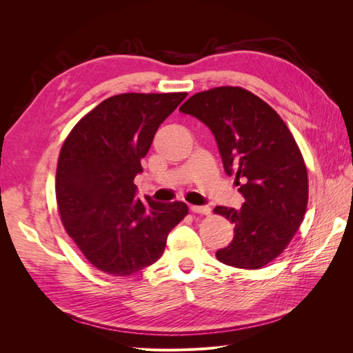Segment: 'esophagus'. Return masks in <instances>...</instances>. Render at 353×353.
<instances>
[{"mask_svg": "<svg viewBox=\"0 0 353 353\" xmlns=\"http://www.w3.org/2000/svg\"><path fill=\"white\" fill-rule=\"evenodd\" d=\"M193 213H200V215H209L210 208L209 206H190Z\"/></svg>", "mask_w": 353, "mask_h": 353, "instance_id": "esophagus-1", "label": "esophagus"}]
</instances>
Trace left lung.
<instances>
[{
  "mask_svg": "<svg viewBox=\"0 0 353 353\" xmlns=\"http://www.w3.org/2000/svg\"><path fill=\"white\" fill-rule=\"evenodd\" d=\"M179 112L209 126L225 174L236 176L244 197L240 209H213L234 223V239L216 252L218 261L262 268L283 253L306 212V165L292 132L270 104L240 87L197 92Z\"/></svg>",
  "mask_w": 353,
  "mask_h": 353,
  "instance_id": "1",
  "label": "left lung"
}]
</instances>
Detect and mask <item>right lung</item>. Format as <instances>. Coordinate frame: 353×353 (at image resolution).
Segmentation results:
<instances>
[{
  "label": "right lung",
  "mask_w": 353,
  "mask_h": 353,
  "mask_svg": "<svg viewBox=\"0 0 353 353\" xmlns=\"http://www.w3.org/2000/svg\"><path fill=\"white\" fill-rule=\"evenodd\" d=\"M187 92L113 95L74 125L63 143L56 197L69 237L95 268L128 276L163 254L184 219V201L137 199L134 178L154 134Z\"/></svg>",
  "instance_id": "right-lung-1"
}]
</instances>
